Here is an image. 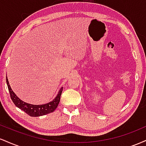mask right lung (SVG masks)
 <instances>
[{"label": "right lung", "instance_id": "add662e5", "mask_svg": "<svg viewBox=\"0 0 146 146\" xmlns=\"http://www.w3.org/2000/svg\"><path fill=\"white\" fill-rule=\"evenodd\" d=\"M7 84L8 89H9L10 97H11V100L18 108L21 109L23 111L29 115L31 117H40L45 115L46 114L51 113L52 112L54 111L58 107V104H59L60 100V96H61L62 92L63 87L58 91V95L56 97L52 100L51 102H48V103L40 105H33L31 104L26 103V102L22 101V100L14 93L12 89H11V86H10L9 81H8L7 77L6 78Z\"/></svg>", "mask_w": 146, "mask_h": 146}]
</instances>
